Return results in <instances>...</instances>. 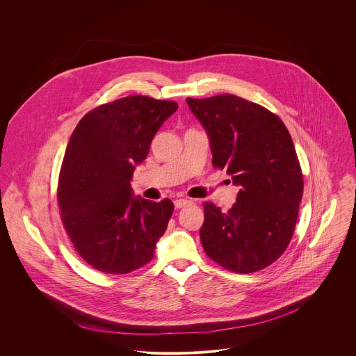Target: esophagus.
Here are the masks:
<instances>
[{
  "label": "esophagus",
  "instance_id": "1",
  "mask_svg": "<svg viewBox=\"0 0 356 356\" xmlns=\"http://www.w3.org/2000/svg\"><path fill=\"white\" fill-rule=\"evenodd\" d=\"M175 208H178V209H181V208H184V207H188V205H192L193 202L192 200H189V199H178V200H175Z\"/></svg>",
  "mask_w": 356,
  "mask_h": 356
}]
</instances>
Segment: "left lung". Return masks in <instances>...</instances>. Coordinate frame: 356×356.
I'll return each mask as SVG.
<instances>
[{"instance_id":"left-lung-1","label":"left lung","mask_w":356,"mask_h":356,"mask_svg":"<svg viewBox=\"0 0 356 356\" xmlns=\"http://www.w3.org/2000/svg\"><path fill=\"white\" fill-rule=\"evenodd\" d=\"M208 136L212 164L238 186L223 212L204 204L200 240L213 261L234 273H254L286 250L303 196V175L282 120L234 95L186 99Z\"/></svg>"}]
</instances>
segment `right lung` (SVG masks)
<instances>
[{"label": "right lung", "instance_id": "right-lung-1", "mask_svg": "<svg viewBox=\"0 0 356 356\" xmlns=\"http://www.w3.org/2000/svg\"><path fill=\"white\" fill-rule=\"evenodd\" d=\"M177 109V102L130 96L90 111L75 127L57 202L74 248L93 268L126 274L152 259L174 204L134 197L130 182L154 134Z\"/></svg>", "mask_w": 356, "mask_h": 356}]
</instances>
